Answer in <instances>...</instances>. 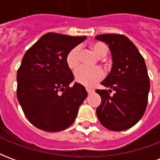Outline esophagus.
<instances>
[{
	"label": "esophagus",
	"instance_id": "1",
	"mask_svg": "<svg viewBox=\"0 0 160 160\" xmlns=\"http://www.w3.org/2000/svg\"><path fill=\"white\" fill-rule=\"evenodd\" d=\"M87 93L90 95V94L93 93L94 90H92V89H90V88H87Z\"/></svg>",
	"mask_w": 160,
	"mask_h": 160
}]
</instances>
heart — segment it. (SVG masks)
<instances>
[{"label": "heart", "instance_id": "b5f03b06", "mask_svg": "<svg viewBox=\"0 0 160 160\" xmlns=\"http://www.w3.org/2000/svg\"><path fill=\"white\" fill-rule=\"evenodd\" d=\"M89 48L98 57H103L108 52V46L101 42H93L89 44ZM80 50L76 46L71 49L67 54L66 62L70 69H75L80 66ZM104 77V72L100 68H80L74 73V80L77 83L87 87H92L94 85L100 81Z\"/></svg>", "mask_w": 160, "mask_h": 160}]
</instances>
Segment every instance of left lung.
<instances>
[{"label": "left lung", "instance_id": "1", "mask_svg": "<svg viewBox=\"0 0 160 160\" xmlns=\"http://www.w3.org/2000/svg\"><path fill=\"white\" fill-rule=\"evenodd\" d=\"M95 38L106 42L112 56V68L101 84L109 90H96L101 104L96 113L102 125L122 131L137 123L148 105L150 81L144 58L127 37L100 34ZM112 90L114 94H109Z\"/></svg>", "mask_w": 160, "mask_h": 160}]
</instances>
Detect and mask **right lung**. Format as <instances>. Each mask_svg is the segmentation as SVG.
<instances>
[{
  "label": "right lung",
  "mask_w": 160,
  "mask_h": 160,
  "mask_svg": "<svg viewBox=\"0 0 160 160\" xmlns=\"http://www.w3.org/2000/svg\"><path fill=\"white\" fill-rule=\"evenodd\" d=\"M86 38L46 33L23 56L17 72V98L27 119L38 128L58 132L75 120L87 92L79 83L69 87L73 74L66 56Z\"/></svg>",
  "instance_id": "add662e5"
}]
</instances>
